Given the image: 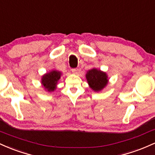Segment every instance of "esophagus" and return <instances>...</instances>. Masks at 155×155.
<instances>
[{"label":"esophagus","instance_id":"1","mask_svg":"<svg viewBox=\"0 0 155 155\" xmlns=\"http://www.w3.org/2000/svg\"><path fill=\"white\" fill-rule=\"evenodd\" d=\"M77 71H78L77 69H72V73H74V74H76V73H77Z\"/></svg>","mask_w":155,"mask_h":155}]
</instances>
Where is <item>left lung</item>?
<instances>
[{
	"mask_svg": "<svg viewBox=\"0 0 155 155\" xmlns=\"http://www.w3.org/2000/svg\"><path fill=\"white\" fill-rule=\"evenodd\" d=\"M86 78L90 88L94 91H100L108 83L107 74L95 68L88 70L86 74Z\"/></svg>",
	"mask_w": 155,
	"mask_h": 155,
	"instance_id": "obj_1",
	"label": "left lung"
}]
</instances>
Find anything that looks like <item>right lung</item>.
Segmentation results:
<instances>
[{
    "instance_id": "obj_1",
    "label": "right lung",
    "mask_w": 155,
    "mask_h": 155,
    "mask_svg": "<svg viewBox=\"0 0 155 155\" xmlns=\"http://www.w3.org/2000/svg\"><path fill=\"white\" fill-rule=\"evenodd\" d=\"M61 72L57 70H52L41 77V84L48 91H53L56 88V85L61 78Z\"/></svg>"
}]
</instances>
